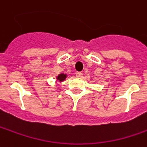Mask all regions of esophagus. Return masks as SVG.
Segmentation results:
<instances>
[{
    "mask_svg": "<svg viewBox=\"0 0 147 147\" xmlns=\"http://www.w3.org/2000/svg\"><path fill=\"white\" fill-rule=\"evenodd\" d=\"M76 76L77 77H82V76H83V73L80 72V71H76Z\"/></svg>",
    "mask_w": 147,
    "mask_h": 147,
    "instance_id": "obj_1",
    "label": "esophagus"
}]
</instances>
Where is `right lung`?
I'll return each instance as SVG.
<instances>
[{
  "instance_id": "add662e5",
  "label": "right lung",
  "mask_w": 147,
  "mask_h": 147,
  "mask_svg": "<svg viewBox=\"0 0 147 147\" xmlns=\"http://www.w3.org/2000/svg\"><path fill=\"white\" fill-rule=\"evenodd\" d=\"M65 78H66V75H64V74H60V75L58 76V80H59V81H63Z\"/></svg>"
}]
</instances>
